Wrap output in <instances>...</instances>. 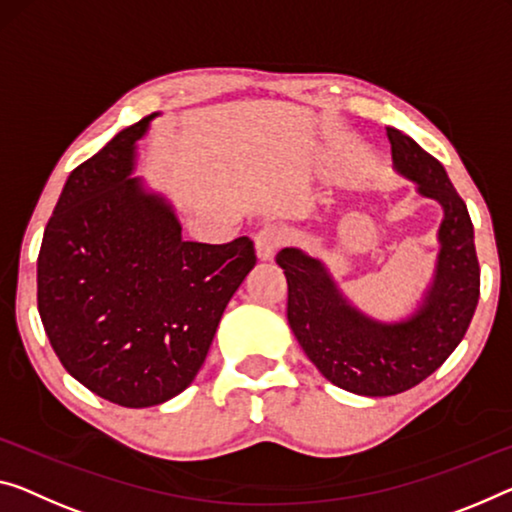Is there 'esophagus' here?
I'll return each mask as SVG.
<instances>
[{
  "mask_svg": "<svg viewBox=\"0 0 512 512\" xmlns=\"http://www.w3.org/2000/svg\"><path fill=\"white\" fill-rule=\"evenodd\" d=\"M283 242H286V233H283L281 226H265L256 233L254 238V247H256V256L261 258V261H270L274 256V251H277Z\"/></svg>",
  "mask_w": 512,
  "mask_h": 512,
  "instance_id": "obj_1",
  "label": "esophagus"
}]
</instances>
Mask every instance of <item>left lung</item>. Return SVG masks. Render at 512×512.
Returning <instances> with one entry per match:
<instances>
[{"label":"left lung","instance_id":"obj_1","mask_svg":"<svg viewBox=\"0 0 512 512\" xmlns=\"http://www.w3.org/2000/svg\"><path fill=\"white\" fill-rule=\"evenodd\" d=\"M393 169L444 210L430 286L410 316L377 320L359 311L325 263L297 247L277 254L288 281V325L318 371L357 396H396L426 380L465 338L478 304L481 267L465 201L446 171L412 137L387 128Z\"/></svg>","mask_w":512,"mask_h":512}]
</instances>
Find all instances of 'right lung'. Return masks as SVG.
<instances>
[{
    "mask_svg": "<svg viewBox=\"0 0 512 512\" xmlns=\"http://www.w3.org/2000/svg\"><path fill=\"white\" fill-rule=\"evenodd\" d=\"M121 130L68 176L38 254V313L66 371L121 407L190 387L226 304L256 265L254 242L183 240L167 196L148 190Z\"/></svg>",
    "mask_w": 512,
    "mask_h": 512,
    "instance_id": "right-lung-1",
    "label": "right lung"
}]
</instances>
